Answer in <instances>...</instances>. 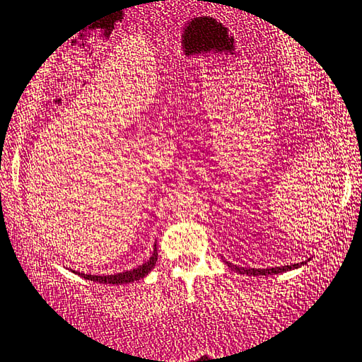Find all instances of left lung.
<instances>
[{"label": "left lung", "mask_w": 362, "mask_h": 362, "mask_svg": "<svg viewBox=\"0 0 362 362\" xmlns=\"http://www.w3.org/2000/svg\"><path fill=\"white\" fill-rule=\"evenodd\" d=\"M228 264V262H226ZM305 262H299V264H293V265H283V267H272V269H244V267H238L233 264H228V267H233L238 274H246V275H252V276H259V275H275V274H283V272L298 269V267L304 265Z\"/></svg>", "instance_id": "left-lung-1"}]
</instances>
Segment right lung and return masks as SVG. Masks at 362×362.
<instances>
[{"mask_svg":"<svg viewBox=\"0 0 362 362\" xmlns=\"http://www.w3.org/2000/svg\"><path fill=\"white\" fill-rule=\"evenodd\" d=\"M157 244H155V249H153V254L152 257H150L147 262H144L142 265L136 267V269L132 270H127L123 272V274H116V275H87V274H81V272H74L82 278H86V280H90V281H98V283H110V285H123V283H132V281H137L144 278L146 275L150 274V270L153 269L155 264H157Z\"/></svg>","mask_w":362,"mask_h":362,"instance_id":"right-lung-1","label":"right lung"}]
</instances>
